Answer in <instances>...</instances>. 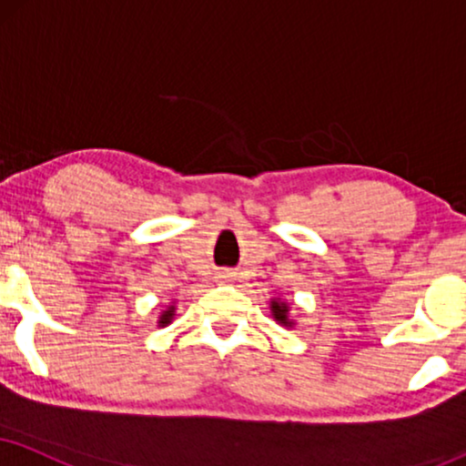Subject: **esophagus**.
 <instances>
[{
    "label": "esophagus",
    "instance_id": "esophagus-1",
    "mask_svg": "<svg viewBox=\"0 0 466 466\" xmlns=\"http://www.w3.org/2000/svg\"><path fill=\"white\" fill-rule=\"evenodd\" d=\"M233 277H231V274H220V280H222V283H228V280H231Z\"/></svg>",
    "mask_w": 466,
    "mask_h": 466
}]
</instances>
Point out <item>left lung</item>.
I'll return each instance as SVG.
<instances>
[{
	"label": "left lung",
	"mask_w": 466,
	"mask_h": 466,
	"mask_svg": "<svg viewBox=\"0 0 466 466\" xmlns=\"http://www.w3.org/2000/svg\"><path fill=\"white\" fill-rule=\"evenodd\" d=\"M269 311H272V318L277 319L280 326H285V329H294L296 321L289 318V302L280 300V298H272V300H269Z\"/></svg>",
	"instance_id": "left-lung-1"
}]
</instances>
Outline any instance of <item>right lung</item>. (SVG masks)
Listing matches in <instances>:
<instances>
[{
  "label": "right lung",
  "instance_id": "right-lung-1",
  "mask_svg": "<svg viewBox=\"0 0 466 466\" xmlns=\"http://www.w3.org/2000/svg\"><path fill=\"white\" fill-rule=\"evenodd\" d=\"M175 302L172 304H168V307H166V311H162V315H159V319H157V326H168L170 321H172V318H175Z\"/></svg>",
  "mask_w": 466,
  "mask_h": 466
}]
</instances>
